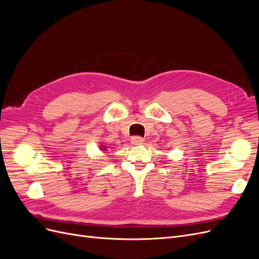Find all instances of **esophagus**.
<instances>
[{"label":"esophagus","instance_id":"1","mask_svg":"<svg viewBox=\"0 0 259 259\" xmlns=\"http://www.w3.org/2000/svg\"><path fill=\"white\" fill-rule=\"evenodd\" d=\"M132 144L133 145H142L144 144V138L140 137V136H134L132 137Z\"/></svg>","mask_w":259,"mask_h":259}]
</instances>
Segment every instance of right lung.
Instances as JSON below:
<instances>
[{"mask_svg": "<svg viewBox=\"0 0 259 259\" xmlns=\"http://www.w3.org/2000/svg\"><path fill=\"white\" fill-rule=\"evenodd\" d=\"M104 149H105V147H104Z\"/></svg>", "mask_w": 259, "mask_h": 259, "instance_id": "right-lung-1", "label": "right lung"}]
</instances>
